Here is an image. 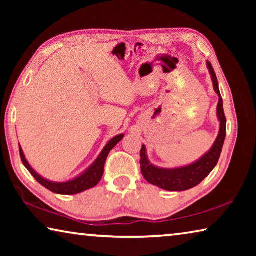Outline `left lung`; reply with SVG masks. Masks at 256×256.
I'll use <instances>...</instances> for the list:
<instances>
[{"mask_svg": "<svg viewBox=\"0 0 256 256\" xmlns=\"http://www.w3.org/2000/svg\"><path fill=\"white\" fill-rule=\"evenodd\" d=\"M206 64L208 68H209L214 88L219 96V102L218 106H216V114H218L220 120L219 134L211 150L203 156L200 160L190 164V166L175 168V170H164V168H158L151 164L148 158H146V146H142L140 151L142 175L150 184L158 186V188L162 190L178 192V190H186L198 185L216 167V164H218L220 154H222L224 138H226V116H224V112L222 98L219 92L218 80H216L214 70L210 62H206Z\"/></svg>", "mask_w": 256, "mask_h": 256, "instance_id": "1", "label": "left lung"}]
</instances>
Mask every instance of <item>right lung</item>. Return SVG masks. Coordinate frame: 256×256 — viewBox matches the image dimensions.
<instances>
[{"label": "right lung", "mask_w": 256, "mask_h": 256, "mask_svg": "<svg viewBox=\"0 0 256 256\" xmlns=\"http://www.w3.org/2000/svg\"><path fill=\"white\" fill-rule=\"evenodd\" d=\"M123 138H124L123 134H120V136L112 138V140L106 144L105 148H104L100 154L98 156L96 162H94L92 166H90L88 170L84 172V174L80 175L79 177H76L74 180L66 182V183H54V182H50L45 178H42V176L38 175L37 172L30 167V164L24 158V151L21 149V146H19V151H20L21 160H22V164H24V167L27 168L30 174L34 177V180H36L38 183L42 184L44 188H46L47 190H50L56 194L72 196V194H76V193L82 192V190L92 188L99 183V180H102V174H104V166H105V162L107 159L108 154H110V151L114 148V146L118 144Z\"/></svg>", "instance_id": "1"}]
</instances>
